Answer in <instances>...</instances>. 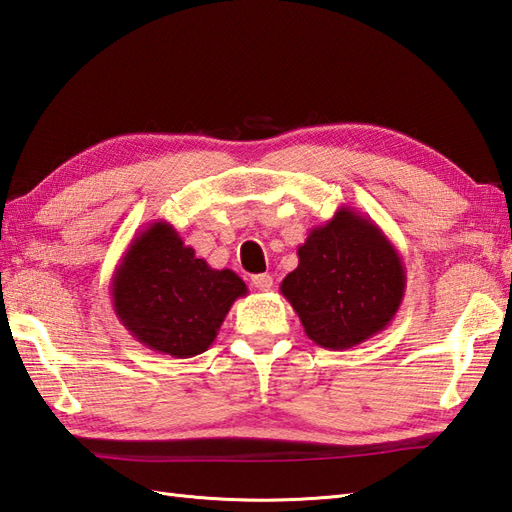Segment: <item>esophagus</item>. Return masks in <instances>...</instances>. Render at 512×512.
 <instances>
[{"label":"esophagus","mask_w":512,"mask_h":512,"mask_svg":"<svg viewBox=\"0 0 512 512\" xmlns=\"http://www.w3.org/2000/svg\"><path fill=\"white\" fill-rule=\"evenodd\" d=\"M252 284L256 286L258 291H271L273 278L269 276V273H258V276H252Z\"/></svg>","instance_id":"34e87169"}]
</instances>
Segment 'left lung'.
Returning <instances> with one entry per match:
<instances>
[{
	"label": "left lung",
	"mask_w": 512,
	"mask_h": 512,
	"mask_svg": "<svg viewBox=\"0 0 512 512\" xmlns=\"http://www.w3.org/2000/svg\"><path fill=\"white\" fill-rule=\"evenodd\" d=\"M299 263L280 284L310 341L350 350L393 321L406 291L395 245L371 217L341 206L308 232Z\"/></svg>",
	"instance_id": "left-lung-1"
}]
</instances>
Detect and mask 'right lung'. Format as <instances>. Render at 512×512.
Returning <instances> with one entry per match:
<instances>
[{
  "mask_svg": "<svg viewBox=\"0 0 512 512\" xmlns=\"http://www.w3.org/2000/svg\"><path fill=\"white\" fill-rule=\"evenodd\" d=\"M117 319L147 350L173 358L206 352L245 282L232 269H213L184 245L169 221L147 223L112 273Z\"/></svg>",
  "mask_w": 512,
  "mask_h": 512,
  "instance_id": "right-lung-1",
  "label": "right lung"
}]
</instances>
